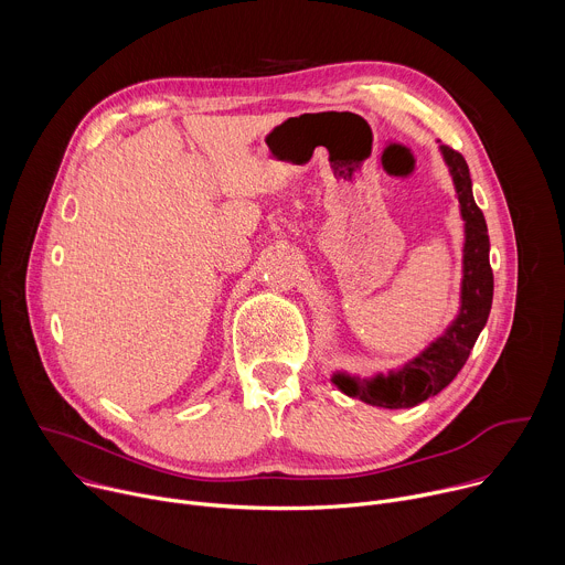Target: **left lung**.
<instances>
[{
  "mask_svg": "<svg viewBox=\"0 0 565 565\" xmlns=\"http://www.w3.org/2000/svg\"><path fill=\"white\" fill-rule=\"evenodd\" d=\"M443 156L449 166L460 212L465 218V277H462V306L449 331L436 340L420 358L412 360L405 369L388 377H344L338 375L335 384L355 395L366 405L384 409H407L420 405L423 399L440 393L467 362L478 333L482 331L492 308L494 273L490 266V236L488 223L471 194V179L467 160L460 151L443 145Z\"/></svg>",
  "mask_w": 565,
  "mask_h": 565,
  "instance_id": "1",
  "label": "left lung"
}]
</instances>
